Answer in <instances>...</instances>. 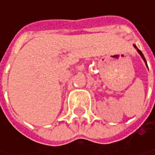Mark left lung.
Segmentation results:
<instances>
[{
    "instance_id": "obj_1",
    "label": "left lung",
    "mask_w": 155,
    "mask_h": 155,
    "mask_svg": "<svg viewBox=\"0 0 155 155\" xmlns=\"http://www.w3.org/2000/svg\"><path fill=\"white\" fill-rule=\"evenodd\" d=\"M134 47H135V48H136V49L137 50V52L139 53V54H140V55H141V57H142V58H143V60L144 61V63H145V64L147 65V64H146V60H145V58H144V56H143V53H142V52L140 51L139 49H138V48L137 47V46H136V45H134Z\"/></svg>"
}]
</instances>
